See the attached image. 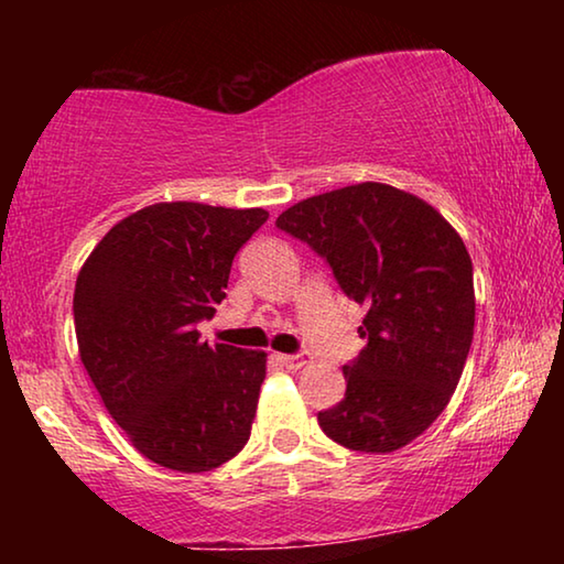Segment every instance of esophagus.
Masks as SVG:
<instances>
[{
    "mask_svg": "<svg viewBox=\"0 0 564 564\" xmlns=\"http://www.w3.org/2000/svg\"><path fill=\"white\" fill-rule=\"evenodd\" d=\"M273 360L289 370H299L305 366V362H308V356H283V352H275Z\"/></svg>",
    "mask_w": 564,
    "mask_h": 564,
    "instance_id": "34e87169",
    "label": "esophagus"
}]
</instances>
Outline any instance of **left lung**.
<instances>
[{
  "label": "left lung",
  "instance_id": "obj_1",
  "mask_svg": "<svg viewBox=\"0 0 564 564\" xmlns=\"http://www.w3.org/2000/svg\"><path fill=\"white\" fill-rule=\"evenodd\" d=\"M330 265L360 305L366 348L343 368L346 398L318 413L330 441L393 453L427 431L463 376L475 328L470 253L423 198L388 184L311 196L275 218Z\"/></svg>",
  "mask_w": 564,
  "mask_h": 564
}]
</instances>
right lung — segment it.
Segmentation results:
<instances>
[{"instance_id":"add662e5","label":"right lung","mask_w":564,"mask_h":564,"mask_svg":"<svg viewBox=\"0 0 564 564\" xmlns=\"http://www.w3.org/2000/svg\"><path fill=\"white\" fill-rule=\"evenodd\" d=\"M263 208L171 202L119 221L82 265L74 326L84 368L141 455L206 473L248 443L265 352L208 346L196 326L226 299Z\"/></svg>"}]
</instances>
